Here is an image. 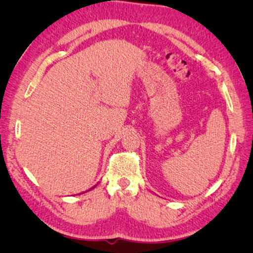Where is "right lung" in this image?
Masks as SVG:
<instances>
[{
    "label": "right lung",
    "mask_w": 253,
    "mask_h": 253,
    "mask_svg": "<svg viewBox=\"0 0 253 253\" xmlns=\"http://www.w3.org/2000/svg\"><path fill=\"white\" fill-rule=\"evenodd\" d=\"M93 187H96V185H95V186H93ZM93 187H91V188H93ZM91 188H90V190H91ZM90 190H89V191H90Z\"/></svg>",
    "instance_id": "obj_1"
}]
</instances>
